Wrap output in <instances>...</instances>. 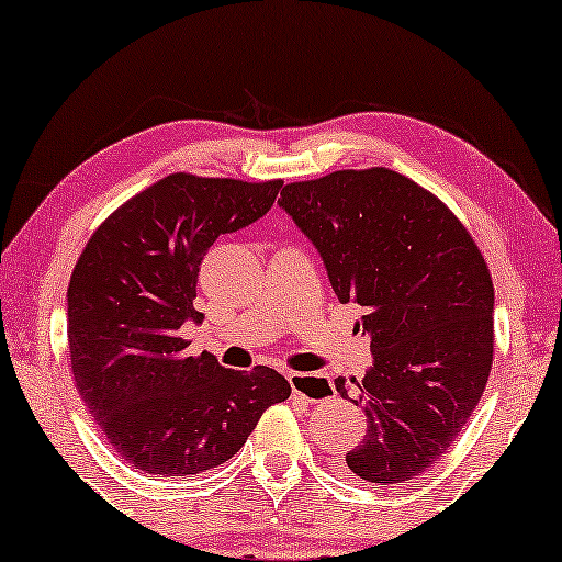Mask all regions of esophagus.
Returning <instances> with one entry per match:
<instances>
[{"instance_id":"obj_1","label":"esophagus","mask_w":562,"mask_h":562,"mask_svg":"<svg viewBox=\"0 0 562 562\" xmlns=\"http://www.w3.org/2000/svg\"><path fill=\"white\" fill-rule=\"evenodd\" d=\"M286 379L294 396H302L306 402H319L333 394V381L325 373H289Z\"/></svg>"}]
</instances>
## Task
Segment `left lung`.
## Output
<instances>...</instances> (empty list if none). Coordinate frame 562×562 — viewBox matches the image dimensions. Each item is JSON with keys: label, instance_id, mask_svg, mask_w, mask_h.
Segmentation results:
<instances>
[{"label": "left lung", "instance_id": "1", "mask_svg": "<svg viewBox=\"0 0 562 562\" xmlns=\"http://www.w3.org/2000/svg\"><path fill=\"white\" fill-rule=\"evenodd\" d=\"M325 260L373 366L352 379L363 442L358 479L404 483L435 465L471 417L494 360V283L479 245L435 194L389 168L286 183L279 199ZM348 396V381H335Z\"/></svg>", "mask_w": 562, "mask_h": 562}]
</instances>
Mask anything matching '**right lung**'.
<instances>
[{"instance_id":"right-lung-1","label":"right lung","mask_w":562,"mask_h":562,"mask_svg":"<svg viewBox=\"0 0 562 562\" xmlns=\"http://www.w3.org/2000/svg\"><path fill=\"white\" fill-rule=\"evenodd\" d=\"M273 181L171 173L114 210L68 283V356L76 389L117 456L150 475H196L243 448L260 414L286 402L268 366L222 368L189 356L199 266L212 243L263 217Z\"/></svg>"}]
</instances>
